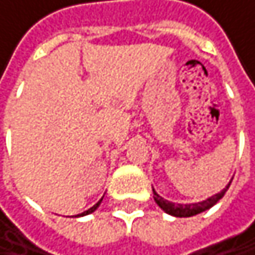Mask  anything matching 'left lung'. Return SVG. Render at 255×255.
Wrapping results in <instances>:
<instances>
[{"mask_svg": "<svg viewBox=\"0 0 255 255\" xmlns=\"http://www.w3.org/2000/svg\"><path fill=\"white\" fill-rule=\"evenodd\" d=\"M230 184H232V182H229V185H227L221 193H218V194H215V196H212V197H209V199H206V200H203V202H199V203H188V205L172 203V202L163 199L160 194H157L155 190H152V191H154V200H155V203H157L166 214L173 215V217H179V218H187V217L197 215V214L205 212V211H208L209 208H212L220 199H223V196H224L226 191L229 190Z\"/></svg>", "mask_w": 255, "mask_h": 255, "instance_id": "obj_1", "label": "left lung"}]
</instances>
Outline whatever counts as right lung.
<instances>
[{"mask_svg":"<svg viewBox=\"0 0 255 255\" xmlns=\"http://www.w3.org/2000/svg\"><path fill=\"white\" fill-rule=\"evenodd\" d=\"M101 200H103V199H100V200H98V202H97V203H95V205H94L92 208H89L88 211H85V212H82V214H79V215H74V217H83V215H88V214H92V212H94V211H95V209H97V208L100 206V203H101Z\"/></svg>","mask_w":255,"mask_h":255,"instance_id":"obj_1","label":"right lung"}]
</instances>
